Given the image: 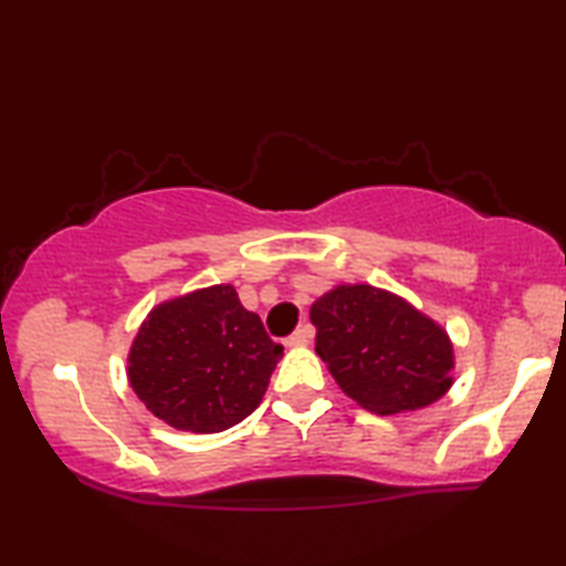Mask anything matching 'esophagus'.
Returning <instances> with one entry per match:
<instances>
[{"mask_svg":"<svg viewBox=\"0 0 566 566\" xmlns=\"http://www.w3.org/2000/svg\"><path fill=\"white\" fill-rule=\"evenodd\" d=\"M312 337H314V329L310 327V324H304V327H300L294 334H290V337L284 339V344H286V347H304V344H310Z\"/></svg>","mask_w":566,"mask_h":566,"instance_id":"obj_1","label":"esophagus"}]
</instances>
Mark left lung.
<instances>
[{"mask_svg": "<svg viewBox=\"0 0 566 566\" xmlns=\"http://www.w3.org/2000/svg\"><path fill=\"white\" fill-rule=\"evenodd\" d=\"M310 319L334 381L375 415L424 409L452 387L449 334L397 294L339 284L312 304Z\"/></svg>", "mask_w": 566, "mask_h": 566, "instance_id": "left-lung-1", "label": "left lung"}]
</instances>
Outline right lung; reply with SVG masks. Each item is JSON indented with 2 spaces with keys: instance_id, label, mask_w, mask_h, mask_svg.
<instances>
[{
  "instance_id": "1",
  "label": "right lung",
  "mask_w": 566,
  "mask_h": 566,
  "mask_svg": "<svg viewBox=\"0 0 566 566\" xmlns=\"http://www.w3.org/2000/svg\"><path fill=\"white\" fill-rule=\"evenodd\" d=\"M282 352L234 286L214 284L147 314L127 375L145 407L169 427L214 434L260 407Z\"/></svg>"
}]
</instances>
